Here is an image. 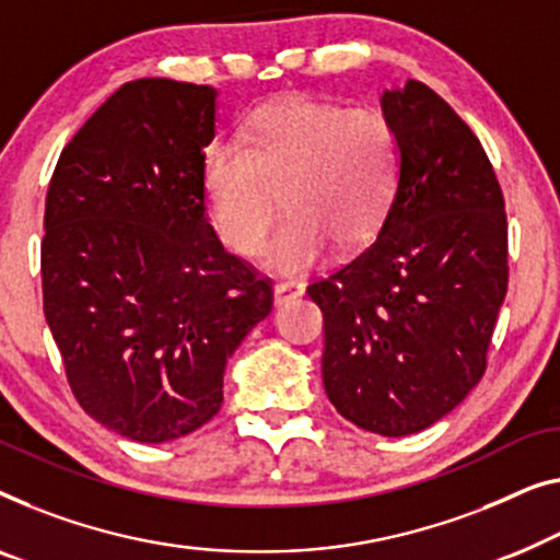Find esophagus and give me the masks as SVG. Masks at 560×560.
Here are the masks:
<instances>
[{
	"label": "esophagus",
	"mask_w": 560,
	"mask_h": 560,
	"mask_svg": "<svg viewBox=\"0 0 560 560\" xmlns=\"http://www.w3.org/2000/svg\"><path fill=\"white\" fill-rule=\"evenodd\" d=\"M305 293V285L298 280H282V282H275L272 288V298H275V305H285L290 300H295Z\"/></svg>",
	"instance_id": "esophagus-1"
}]
</instances>
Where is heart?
<instances>
[{"mask_svg":"<svg viewBox=\"0 0 560 560\" xmlns=\"http://www.w3.org/2000/svg\"><path fill=\"white\" fill-rule=\"evenodd\" d=\"M401 179L396 128L378 108L288 98L257 110L245 145L220 139L205 153V189L217 232L232 253L267 249L275 272L295 275L328 245L353 249L384 224Z\"/></svg>","mask_w":560,"mask_h":560,"instance_id":"b5f03b06","label":"heart"}]
</instances>
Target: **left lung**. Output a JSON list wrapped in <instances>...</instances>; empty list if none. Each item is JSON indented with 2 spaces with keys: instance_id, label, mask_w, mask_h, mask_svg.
<instances>
[{
  "instance_id": "left-lung-1",
  "label": "left lung",
  "mask_w": 560,
  "mask_h": 560,
  "mask_svg": "<svg viewBox=\"0 0 560 560\" xmlns=\"http://www.w3.org/2000/svg\"><path fill=\"white\" fill-rule=\"evenodd\" d=\"M399 191L376 237L307 295L323 313V386L384 436L450 415L488 366L508 293L505 199L482 143L432 88L386 91Z\"/></svg>"
}]
</instances>
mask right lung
<instances>
[{
  "instance_id": "right-lung-1",
  "label": "right lung",
  "mask_w": 560,
  "mask_h": 560,
  "mask_svg": "<svg viewBox=\"0 0 560 560\" xmlns=\"http://www.w3.org/2000/svg\"><path fill=\"white\" fill-rule=\"evenodd\" d=\"M214 88L120 85L65 145L45 199L43 305L80 407L168 442L222 407L226 359L272 311V282L207 222Z\"/></svg>"
}]
</instances>
